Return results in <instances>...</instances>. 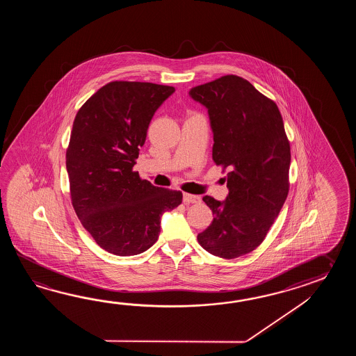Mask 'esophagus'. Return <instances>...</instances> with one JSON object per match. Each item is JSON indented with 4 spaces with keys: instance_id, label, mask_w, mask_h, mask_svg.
<instances>
[{
    "instance_id": "1",
    "label": "esophagus",
    "mask_w": 356,
    "mask_h": 356,
    "mask_svg": "<svg viewBox=\"0 0 356 356\" xmlns=\"http://www.w3.org/2000/svg\"><path fill=\"white\" fill-rule=\"evenodd\" d=\"M183 201H184V204H198L201 201V198H200V196L184 193L183 195Z\"/></svg>"
}]
</instances>
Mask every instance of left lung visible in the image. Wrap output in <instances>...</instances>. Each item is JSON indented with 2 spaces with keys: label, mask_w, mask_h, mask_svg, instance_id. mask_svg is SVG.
<instances>
[{
  "label": "left lung",
  "mask_w": 356,
  "mask_h": 356,
  "mask_svg": "<svg viewBox=\"0 0 356 356\" xmlns=\"http://www.w3.org/2000/svg\"><path fill=\"white\" fill-rule=\"evenodd\" d=\"M189 95L210 115L212 160L227 169L224 202L204 196L213 220L197 241L220 258L241 257L264 242L289 193L290 143L276 103L245 79L221 76Z\"/></svg>",
  "instance_id": "1"
}]
</instances>
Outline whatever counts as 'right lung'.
Wrapping results in <instances>:
<instances>
[{
	"instance_id": "right-lung-1",
	"label": "right lung",
	"mask_w": 356,
	"mask_h": 356,
	"mask_svg": "<svg viewBox=\"0 0 356 356\" xmlns=\"http://www.w3.org/2000/svg\"><path fill=\"white\" fill-rule=\"evenodd\" d=\"M173 86L112 81L76 114L66 168L71 202L99 247L135 256L158 241L160 218L181 204V191L155 187L134 170L152 115Z\"/></svg>"
}]
</instances>
